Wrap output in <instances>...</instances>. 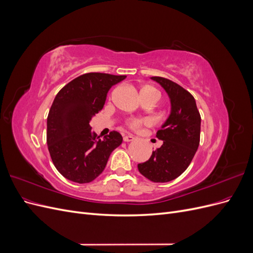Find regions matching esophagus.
Wrapping results in <instances>:
<instances>
[{"label":"esophagus","instance_id":"34e87169","mask_svg":"<svg viewBox=\"0 0 253 253\" xmlns=\"http://www.w3.org/2000/svg\"><path fill=\"white\" fill-rule=\"evenodd\" d=\"M134 138H135V137H134L133 135H131V134H127V135H125V136H124V140H125L126 142L133 141Z\"/></svg>","mask_w":253,"mask_h":253}]
</instances>
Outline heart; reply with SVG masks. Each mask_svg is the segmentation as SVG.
Returning a JSON list of instances; mask_svg holds the SVG:
<instances>
[{
	"mask_svg": "<svg viewBox=\"0 0 253 253\" xmlns=\"http://www.w3.org/2000/svg\"><path fill=\"white\" fill-rule=\"evenodd\" d=\"M147 89L153 90V91H156L154 88H152V87H143L141 91L147 90ZM156 93H157V91H156ZM149 121H150V120H149L148 118H128V119H126V125L129 128L137 129V128L141 127L143 125L149 124Z\"/></svg>",
	"mask_w": 253,
	"mask_h": 253,
	"instance_id": "obj_1",
	"label": "heart"
}]
</instances>
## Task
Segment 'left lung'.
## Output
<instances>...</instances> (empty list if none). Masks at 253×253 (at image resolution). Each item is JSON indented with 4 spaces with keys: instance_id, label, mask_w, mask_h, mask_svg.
<instances>
[{
    "instance_id": "1",
    "label": "left lung",
    "mask_w": 253,
    "mask_h": 253,
    "mask_svg": "<svg viewBox=\"0 0 253 253\" xmlns=\"http://www.w3.org/2000/svg\"><path fill=\"white\" fill-rule=\"evenodd\" d=\"M171 99L172 110L156 137L162 147L153 151L149 160L138 164L139 172L154 182H168L187 170L201 140V114L194 97L187 89L167 78L152 77Z\"/></svg>"
}]
</instances>
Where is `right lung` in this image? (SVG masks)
Returning a JSON list of instances; mask_svg holds the SVG:
<instances>
[{
    "label": "right lung",
    "instance_id": "add662e5",
    "mask_svg": "<svg viewBox=\"0 0 253 253\" xmlns=\"http://www.w3.org/2000/svg\"><path fill=\"white\" fill-rule=\"evenodd\" d=\"M126 77L87 73L59 90L47 116L46 141L53 166L65 178L78 183L93 181L121 144L122 136L117 131L99 139L89 125L103 109L112 85Z\"/></svg>",
    "mask_w": 253,
    "mask_h": 253
}]
</instances>
